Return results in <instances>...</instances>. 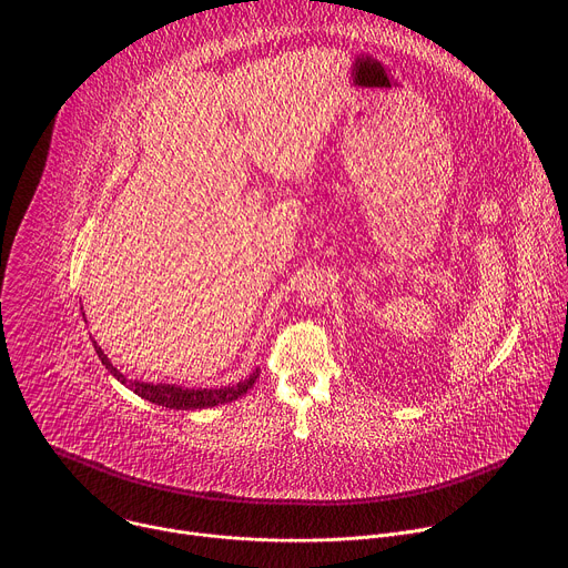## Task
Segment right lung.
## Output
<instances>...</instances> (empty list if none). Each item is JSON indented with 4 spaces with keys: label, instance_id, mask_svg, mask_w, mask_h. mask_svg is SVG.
<instances>
[{
    "label": "right lung",
    "instance_id": "1",
    "mask_svg": "<svg viewBox=\"0 0 568 568\" xmlns=\"http://www.w3.org/2000/svg\"><path fill=\"white\" fill-rule=\"evenodd\" d=\"M94 351L99 355V359L103 362V366L128 388H132L139 397L159 404V407H166V409H178V412H195V409H211L217 407V404H226L237 399L240 395H245L254 382L258 379V368L245 377L240 379L237 384H229V386H220V388H186L180 384H154V382H141V379H128L103 353V348L92 339Z\"/></svg>",
    "mask_w": 568,
    "mask_h": 568
}]
</instances>
